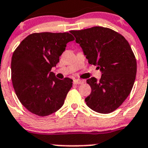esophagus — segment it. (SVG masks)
I'll list each match as a JSON object with an SVG mask.
<instances>
[{
    "mask_svg": "<svg viewBox=\"0 0 148 148\" xmlns=\"http://www.w3.org/2000/svg\"><path fill=\"white\" fill-rule=\"evenodd\" d=\"M84 82H85V81L82 80V79H74V84H83Z\"/></svg>",
    "mask_w": 148,
    "mask_h": 148,
    "instance_id": "obj_1",
    "label": "esophagus"
}]
</instances>
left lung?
<instances>
[{
    "mask_svg": "<svg viewBox=\"0 0 148 148\" xmlns=\"http://www.w3.org/2000/svg\"><path fill=\"white\" fill-rule=\"evenodd\" d=\"M70 32L89 64L97 66L102 72L99 80L87 79L91 92L85 99L86 105L100 114L113 112L128 97L135 82L136 60L130 44L108 28L94 26Z\"/></svg>",
    "mask_w": 148,
    "mask_h": 148,
    "instance_id": "left-lung-1",
    "label": "left lung"
}]
</instances>
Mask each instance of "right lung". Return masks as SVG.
I'll list each match as a JSON object with an SVG mask.
<instances>
[{"label":"right lung","mask_w":148,"mask_h":148,"mask_svg":"<svg viewBox=\"0 0 148 148\" xmlns=\"http://www.w3.org/2000/svg\"><path fill=\"white\" fill-rule=\"evenodd\" d=\"M74 40L69 32L33 33L14 50L11 62L13 88L21 104L32 114L46 116L64 104L73 80L58 79L51 70L66 44Z\"/></svg>","instance_id":"right-lung-1"}]
</instances>
